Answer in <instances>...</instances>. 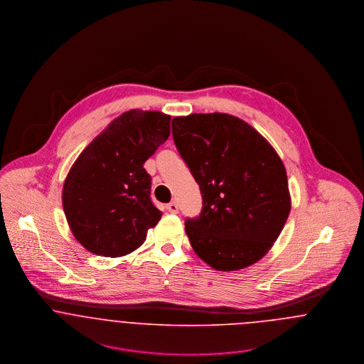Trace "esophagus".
<instances>
[{"label":"esophagus","mask_w":364,"mask_h":364,"mask_svg":"<svg viewBox=\"0 0 364 364\" xmlns=\"http://www.w3.org/2000/svg\"><path fill=\"white\" fill-rule=\"evenodd\" d=\"M167 210H170L171 213H176L178 212V204L175 201H171L170 204H167Z\"/></svg>","instance_id":"1"}]
</instances>
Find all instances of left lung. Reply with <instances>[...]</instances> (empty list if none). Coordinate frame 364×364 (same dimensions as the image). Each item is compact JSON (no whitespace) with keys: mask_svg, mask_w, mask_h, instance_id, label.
<instances>
[{"mask_svg":"<svg viewBox=\"0 0 364 364\" xmlns=\"http://www.w3.org/2000/svg\"><path fill=\"white\" fill-rule=\"evenodd\" d=\"M173 138L203 196L201 213L185 222L193 250L219 271L259 262L290 212L281 157L247 122L228 114L173 117Z\"/></svg>","mask_w":364,"mask_h":364,"instance_id":"8db88e82","label":"left lung"}]
</instances>
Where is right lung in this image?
<instances>
[{
    "label": "right lung",
    "mask_w": 364,
    "mask_h": 364,
    "mask_svg": "<svg viewBox=\"0 0 364 364\" xmlns=\"http://www.w3.org/2000/svg\"><path fill=\"white\" fill-rule=\"evenodd\" d=\"M170 120L159 111H127L73 164L63 186V208L74 237L89 252L129 255L160 220L144 164L170 136Z\"/></svg>",
    "instance_id": "obj_1"
}]
</instances>
